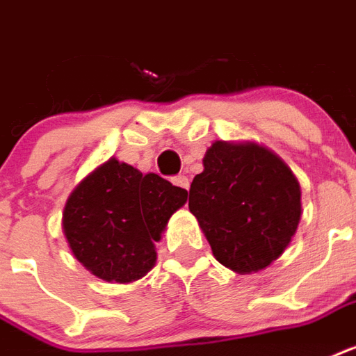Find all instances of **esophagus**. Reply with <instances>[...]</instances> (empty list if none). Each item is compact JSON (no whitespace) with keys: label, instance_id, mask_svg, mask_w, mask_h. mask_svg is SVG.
Returning a JSON list of instances; mask_svg holds the SVG:
<instances>
[{"label":"esophagus","instance_id":"esophagus-1","mask_svg":"<svg viewBox=\"0 0 356 356\" xmlns=\"http://www.w3.org/2000/svg\"><path fill=\"white\" fill-rule=\"evenodd\" d=\"M173 184L179 188H183V190H190V181H188L186 175H177V177L173 179Z\"/></svg>","mask_w":356,"mask_h":356}]
</instances>
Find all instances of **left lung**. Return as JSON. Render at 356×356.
I'll return each mask as SVG.
<instances>
[{
    "label": "left lung",
    "mask_w": 356,
    "mask_h": 356,
    "mask_svg": "<svg viewBox=\"0 0 356 356\" xmlns=\"http://www.w3.org/2000/svg\"><path fill=\"white\" fill-rule=\"evenodd\" d=\"M190 212L221 265L258 273L285 252L302 219V190L287 164L261 144L216 140L190 186Z\"/></svg>",
    "instance_id": "1"
}]
</instances>
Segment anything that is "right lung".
Here are the masks:
<instances>
[{"instance_id": "add662e5", "label": "right lung", "mask_w": 356, "mask_h": 356, "mask_svg": "<svg viewBox=\"0 0 356 356\" xmlns=\"http://www.w3.org/2000/svg\"><path fill=\"white\" fill-rule=\"evenodd\" d=\"M188 192L157 173H143L115 157L98 164L69 193L62 228L74 258L115 283L144 278L155 267L170 218Z\"/></svg>"}]
</instances>
